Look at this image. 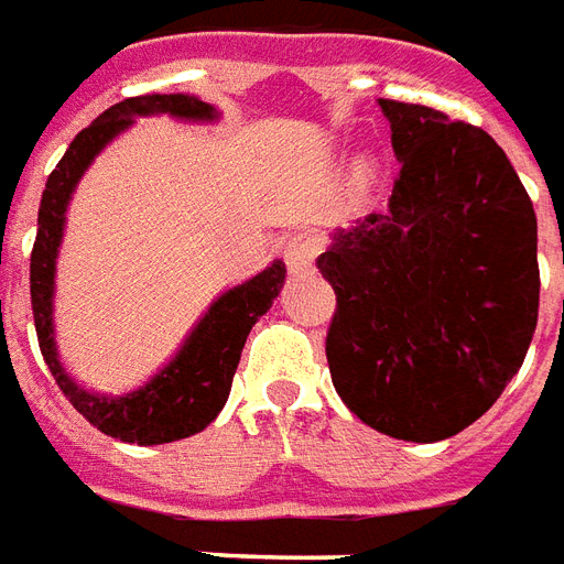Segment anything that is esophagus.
<instances>
[{
  "mask_svg": "<svg viewBox=\"0 0 564 564\" xmlns=\"http://www.w3.org/2000/svg\"><path fill=\"white\" fill-rule=\"evenodd\" d=\"M317 252H321V237L312 231H297V235L288 237L285 243V264L291 273H303L308 267L315 264Z\"/></svg>",
  "mask_w": 564,
  "mask_h": 564,
  "instance_id": "1",
  "label": "esophagus"
}]
</instances>
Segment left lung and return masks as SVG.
Here are the masks:
<instances>
[{
  "label": "left lung",
  "mask_w": 564,
  "mask_h": 564,
  "mask_svg": "<svg viewBox=\"0 0 564 564\" xmlns=\"http://www.w3.org/2000/svg\"><path fill=\"white\" fill-rule=\"evenodd\" d=\"M401 172L383 214L338 228L317 270L336 291L333 387L380 434L437 443L485 416L539 324V223L481 127L378 100Z\"/></svg>",
  "instance_id": "left-lung-1"
}]
</instances>
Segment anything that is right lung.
<instances>
[{
  "label": "right lung",
  "instance_id": "obj_1",
  "mask_svg": "<svg viewBox=\"0 0 564 564\" xmlns=\"http://www.w3.org/2000/svg\"><path fill=\"white\" fill-rule=\"evenodd\" d=\"M139 116L214 121L217 109L193 95L127 97L121 104L109 106L104 116H97L83 133H76L65 156L53 169V175L46 177V189L37 207V237L32 247L29 282H32L37 345L67 401L97 431H104L106 437L139 443V446H160L205 431L219 416V410L226 408L240 350L247 345L249 329L256 327L258 317L279 297L285 282V264L273 261L258 276L243 285L228 288L223 297L214 300L172 362L160 368L145 387L127 395H97L67 375L53 338V291H56L58 247L65 235V210L91 160Z\"/></svg>",
  "mask_w": 564,
  "mask_h": 564
}]
</instances>
